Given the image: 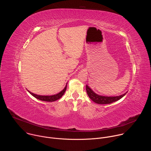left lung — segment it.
<instances>
[{
    "instance_id": "1",
    "label": "left lung",
    "mask_w": 151,
    "mask_h": 151,
    "mask_svg": "<svg viewBox=\"0 0 151 151\" xmlns=\"http://www.w3.org/2000/svg\"><path fill=\"white\" fill-rule=\"evenodd\" d=\"M86 91H87V94L90 99H91L94 102L96 103L97 104H110L116 101H118L119 99H121L122 97H123L127 93L126 92L124 94H122L118 96H114V97L103 96L98 95L96 93H95L87 85H86Z\"/></svg>"
}]
</instances>
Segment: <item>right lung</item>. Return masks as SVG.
<instances>
[{
  "instance_id": "right-lung-1",
  "label": "right lung",
  "mask_w": 151,
  "mask_h": 151,
  "mask_svg": "<svg viewBox=\"0 0 151 151\" xmlns=\"http://www.w3.org/2000/svg\"><path fill=\"white\" fill-rule=\"evenodd\" d=\"M67 88V84L66 85L65 88H64L61 91H60L59 93L55 94V95H52V96H40V95H37L35 94L34 93H31L30 91H29V90H27L33 97H35V98H36L37 99H39L40 100L42 101H56L57 100H58L59 99H60L63 94L65 93L66 90Z\"/></svg>"
}]
</instances>
